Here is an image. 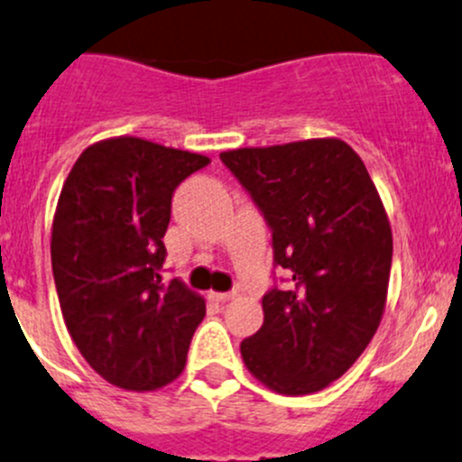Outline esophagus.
<instances>
[{"label":"esophagus","mask_w":462,"mask_h":462,"mask_svg":"<svg viewBox=\"0 0 462 462\" xmlns=\"http://www.w3.org/2000/svg\"><path fill=\"white\" fill-rule=\"evenodd\" d=\"M236 297V292H209V300L217 301V304H225V301H231Z\"/></svg>","instance_id":"obj_1"}]
</instances>
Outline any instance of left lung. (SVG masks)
<instances>
[{
	"mask_svg": "<svg viewBox=\"0 0 462 462\" xmlns=\"http://www.w3.org/2000/svg\"><path fill=\"white\" fill-rule=\"evenodd\" d=\"M220 161L269 225L273 266L289 273L262 297L264 324L240 344L242 359L280 394L326 388L359 359L385 309L392 231L374 182L339 138Z\"/></svg>",
	"mask_w": 462,
	"mask_h": 462,
	"instance_id": "8db88e82",
	"label": "left lung"
}]
</instances>
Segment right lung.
Here are the masks:
<instances>
[{
	"label": "right lung",
	"instance_id": "add662e5",
	"mask_svg": "<svg viewBox=\"0 0 462 462\" xmlns=\"http://www.w3.org/2000/svg\"><path fill=\"white\" fill-rule=\"evenodd\" d=\"M209 162L121 136L88 147L63 182L51 242L59 304L79 352L118 388H162L185 368L205 300L162 282V237L176 187Z\"/></svg>",
	"mask_w": 462,
	"mask_h": 462
}]
</instances>
